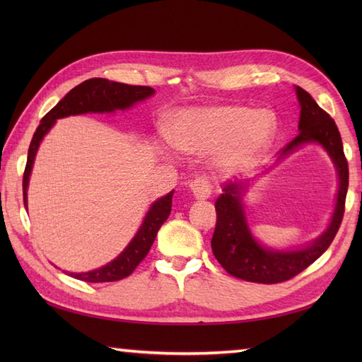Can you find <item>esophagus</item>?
I'll return each mask as SVG.
<instances>
[{
  "label": "esophagus",
  "instance_id": "esophagus-1",
  "mask_svg": "<svg viewBox=\"0 0 362 362\" xmlns=\"http://www.w3.org/2000/svg\"><path fill=\"white\" fill-rule=\"evenodd\" d=\"M189 189L197 201H204L211 196V183L205 177H199V179L189 183Z\"/></svg>",
  "mask_w": 362,
  "mask_h": 362
}]
</instances>
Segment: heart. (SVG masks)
I'll return each mask as SVG.
<instances>
[{"instance_id":"obj_1","label":"heart","mask_w":362,"mask_h":362,"mask_svg":"<svg viewBox=\"0 0 362 362\" xmlns=\"http://www.w3.org/2000/svg\"><path fill=\"white\" fill-rule=\"evenodd\" d=\"M276 118L271 110H250L244 105L199 107L175 113L168 136L175 148L189 153L221 150L227 169L253 163L271 148Z\"/></svg>"}]
</instances>
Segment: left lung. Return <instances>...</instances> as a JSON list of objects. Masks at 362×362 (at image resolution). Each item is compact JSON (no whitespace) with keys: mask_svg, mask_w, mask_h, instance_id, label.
I'll return each mask as SVG.
<instances>
[{"mask_svg":"<svg viewBox=\"0 0 362 362\" xmlns=\"http://www.w3.org/2000/svg\"><path fill=\"white\" fill-rule=\"evenodd\" d=\"M296 93L300 104V134L280 151L279 160L288 157L303 144H320L333 160L339 179L334 211L325 232L308 245L294 250L269 249L253 238L245 219L243 196L249 182L226 183L214 204L218 219L211 249L219 264L230 275L245 281L274 284L296 276L329 247L342 222L349 188V163L344 156L341 134L334 119L320 109L308 91L296 87Z\"/></svg>","mask_w":362,"mask_h":362,"instance_id":"obj_1","label":"left lung"}]
</instances>
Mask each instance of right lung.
Listing matches in <instances>:
<instances>
[{
  "instance_id": "right-lung-1",
  "label": "right lung",
  "mask_w": 362,
  "mask_h": 362,
  "mask_svg": "<svg viewBox=\"0 0 362 362\" xmlns=\"http://www.w3.org/2000/svg\"><path fill=\"white\" fill-rule=\"evenodd\" d=\"M153 93H156V90L151 87L127 86V83L113 82L101 78L88 79L68 91L65 98L60 99L57 105L52 107L42 118L40 124H38L33 136V141L29 144L25 175H23V201H25L26 209L29 177L30 173H33L38 146H40L43 136L49 132V129L56 124L59 118L82 113H112L115 110H126L130 109L134 104L148 99ZM173 194L174 189L151 205L149 211L146 213L143 219V224L138 228L132 241L127 244V247L117 258L112 259L110 263H107L103 267L95 269V271L81 274L70 272L73 279L88 283H105L122 280L132 274L135 267L148 255L151 245L156 241L157 232L168 219L169 213H171Z\"/></svg>"
}]
</instances>
